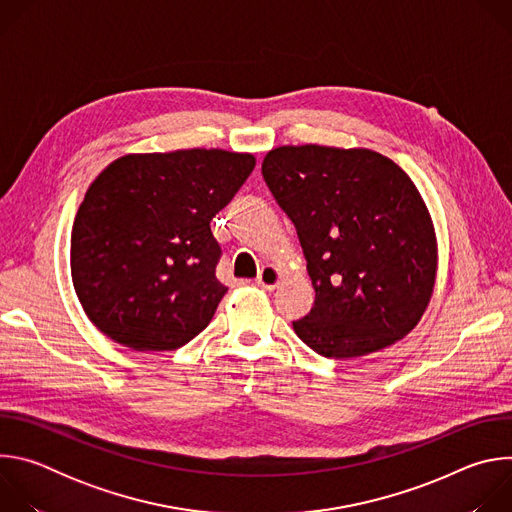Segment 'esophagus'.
<instances>
[{"label": "esophagus", "instance_id": "1", "mask_svg": "<svg viewBox=\"0 0 512 512\" xmlns=\"http://www.w3.org/2000/svg\"><path fill=\"white\" fill-rule=\"evenodd\" d=\"M257 283L263 287V289H275L279 283H281V271L273 265H265L257 277Z\"/></svg>", "mask_w": 512, "mask_h": 512}]
</instances>
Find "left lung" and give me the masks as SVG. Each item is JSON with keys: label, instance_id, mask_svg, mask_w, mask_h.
Segmentation results:
<instances>
[{"label": "left lung", "instance_id": "left-lung-1", "mask_svg": "<svg viewBox=\"0 0 512 512\" xmlns=\"http://www.w3.org/2000/svg\"><path fill=\"white\" fill-rule=\"evenodd\" d=\"M261 170L296 225L316 291L296 334L336 360L405 338L437 277L433 221L407 172L367 148L316 143L281 145Z\"/></svg>", "mask_w": 512, "mask_h": 512}]
</instances>
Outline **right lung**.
Returning <instances> with one entry per match:
<instances>
[{"instance_id": "obj_1", "label": "right lung", "mask_w": 512, "mask_h": 512, "mask_svg": "<svg viewBox=\"0 0 512 512\" xmlns=\"http://www.w3.org/2000/svg\"><path fill=\"white\" fill-rule=\"evenodd\" d=\"M255 168L253 154H127L89 186L70 235V275L89 320L139 352L176 350L212 320L227 287L210 231Z\"/></svg>"}]
</instances>
